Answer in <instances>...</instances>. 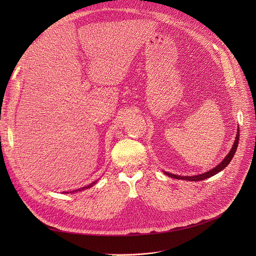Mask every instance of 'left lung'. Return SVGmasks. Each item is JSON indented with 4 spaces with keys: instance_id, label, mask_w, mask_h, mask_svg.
Wrapping results in <instances>:
<instances>
[{
    "instance_id": "1",
    "label": "left lung",
    "mask_w": 256,
    "mask_h": 256,
    "mask_svg": "<svg viewBox=\"0 0 256 256\" xmlns=\"http://www.w3.org/2000/svg\"><path fill=\"white\" fill-rule=\"evenodd\" d=\"M238 137H240V132L238 130V132H236V141H234V143L232 145V150L230 152V154L226 156V158L222 160V162L218 166L214 167V169H212V170H210V171H208V172H206L204 174H200V176H176V174H171V173H168V172H165V174H167V176H170V178H176V180H192V182L204 180L206 178H208L214 176V174H217L218 172L222 171L228 164L230 163V160H232V158H234V156L236 154V147H238Z\"/></svg>"
}]
</instances>
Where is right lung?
<instances>
[{"mask_svg":"<svg viewBox=\"0 0 256 256\" xmlns=\"http://www.w3.org/2000/svg\"><path fill=\"white\" fill-rule=\"evenodd\" d=\"M96 182H93L92 184H88V186H83V188H80V189H78V190H74V191H72L70 193H74V192H78V191H83V190H86V189H88V188H90V186H92L94 184H96ZM68 193V192H67Z\"/></svg>","mask_w":256,"mask_h":256,"instance_id":"obj_1","label":"right lung"}]
</instances>
